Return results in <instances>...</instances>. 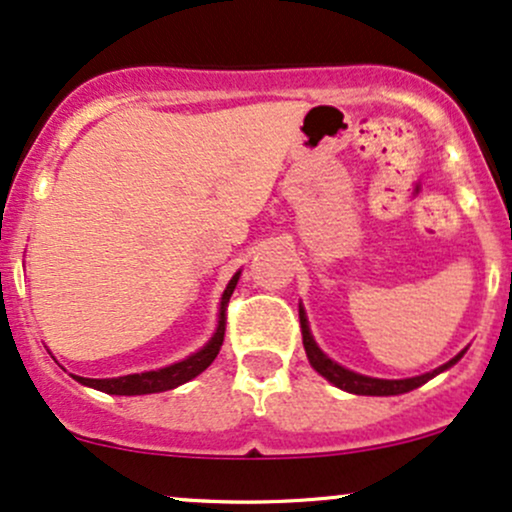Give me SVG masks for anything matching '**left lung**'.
<instances>
[{
    "instance_id": "8db88e82",
    "label": "left lung",
    "mask_w": 512,
    "mask_h": 512,
    "mask_svg": "<svg viewBox=\"0 0 512 512\" xmlns=\"http://www.w3.org/2000/svg\"><path fill=\"white\" fill-rule=\"evenodd\" d=\"M298 317H301L303 346H305V354H308L310 366H313L317 373L322 375V378L330 380L334 387H339V390H344V392H351V395H370V397L404 395V392L416 390V387H421L424 383H428V380H431V378H436L438 373H443V370H448V368L455 366V363L464 356V351H467V349L460 351V354H457L455 358H450L448 363H443V366H438L436 370H431V373L416 375V378H404V380L370 378V375H361V373H356V370L344 368L342 363L332 361V358L327 356L325 351L320 349V346H317L313 332H310L308 315H305L303 305H298Z\"/></svg>"
}]
</instances>
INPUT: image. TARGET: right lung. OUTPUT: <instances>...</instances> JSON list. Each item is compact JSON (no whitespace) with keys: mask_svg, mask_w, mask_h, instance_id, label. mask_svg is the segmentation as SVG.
<instances>
[{"mask_svg":"<svg viewBox=\"0 0 512 512\" xmlns=\"http://www.w3.org/2000/svg\"><path fill=\"white\" fill-rule=\"evenodd\" d=\"M240 269L231 276L228 286L223 289L221 305H219V322H216V330L211 334V339L202 349L182 358L178 363H170L166 368L158 370H144V373H132V375H120V378H81V375H72L76 383L93 387V390H101L105 395H154V392H166L173 387H180L187 380L197 378L199 373H204L211 366L216 354L221 351L223 334H226V308L231 301V293L238 286Z\"/></svg>","mask_w":512,"mask_h":512,"instance_id":"add662e5","label":"right lung"}]
</instances>
